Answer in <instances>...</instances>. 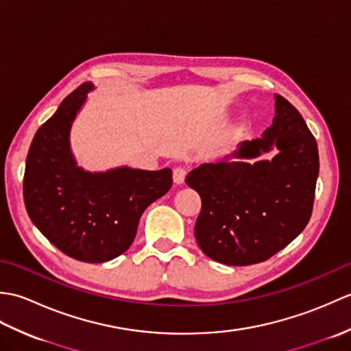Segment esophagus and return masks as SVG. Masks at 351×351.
I'll list each match as a JSON object with an SVG mask.
<instances>
[{"label":"esophagus","instance_id":"1","mask_svg":"<svg viewBox=\"0 0 351 351\" xmlns=\"http://www.w3.org/2000/svg\"><path fill=\"white\" fill-rule=\"evenodd\" d=\"M185 176H187V169L182 167V166H178L173 169V182L175 184H184L185 181Z\"/></svg>","mask_w":351,"mask_h":351}]
</instances>
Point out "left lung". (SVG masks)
Listing matches in <instances>:
<instances>
[{"mask_svg": "<svg viewBox=\"0 0 351 351\" xmlns=\"http://www.w3.org/2000/svg\"><path fill=\"white\" fill-rule=\"evenodd\" d=\"M273 125L232 155L187 175L202 199L195 235L208 258L252 265L271 258L306 228L319 170L317 141L294 106L276 95ZM273 147L271 160L247 162ZM238 158V162H230Z\"/></svg>", "mask_w": 351, "mask_h": 351, "instance_id": "1", "label": "left lung"}]
</instances>
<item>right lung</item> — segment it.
<instances>
[{
  "label": "right lung",
  "instance_id": "right-lung-1",
  "mask_svg": "<svg viewBox=\"0 0 351 351\" xmlns=\"http://www.w3.org/2000/svg\"><path fill=\"white\" fill-rule=\"evenodd\" d=\"M92 83L81 84L39 130L29 146L24 202L34 226L64 255L106 263L130 249L141 214L171 187V170L117 167L86 171L71 152L69 134Z\"/></svg>",
  "mask_w": 351,
  "mask_h": 351
}]
</instances>
